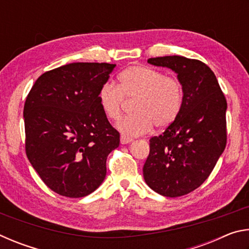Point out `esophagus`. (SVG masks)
Wrapping results in <instances>:
<instances>
[{"instance_id": "34e87169", "label": "esophagus", "mask_w": 249, "mask_h": 249, "mask_svg": "<svg viewBox=\"0 0 249 249\" xmlns=\"http://www.w3.org/2000/svg\"><path fill=\"white\" fill-rule=\"evenodd\" d=\"M130 142H133L132 138L125 136V135H122L121 136V144H128Z\"/></svg>"}]
</instances>
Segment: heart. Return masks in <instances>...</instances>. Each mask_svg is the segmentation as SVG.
Masks as SVG:
<instances>
[{"mask_svg":"<svg viewBox=\"0 0 249 249\" xmlns=\"http://www.w3.org/2000/svg\"><path fill=\"white\" fill-rule=\"evenodd\" d=\"M99 103L107 119L117 121L125 99L135 100L133 112L117 123L127 136H140L153 127L162 129L177 120L183 103V87L178 78L146 66H132L119 75V87L105 83L99 91Z\"/></svg>","mask_w":249,"mask_h":249,"instance_id":"obj_1","label":"heart"}]
</instances>
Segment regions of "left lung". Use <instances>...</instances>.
Masks as SVG:
<instances>
[{
    "instance_id": "left-lung-1",
    "label": "left lung",
    "mask_w": 249,
    "mask_h": 249,
    "mask_svg": "<svg viewBox=\"0 0 249 249\" xmlns=\"http://www.w3.org/2000/svg\"><path fill=\"white\" fill-rule=\"evenodd\" d=\"M147 61L178 74L183 103L174 123L149 140L150 150L142 174L155 192L181 196L208 179L225 149L227 102L215 74L204 62L182 56Z\"/></svg>"
}]
</instances>
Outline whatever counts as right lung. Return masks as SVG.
<instances>
[{
    "instance_id": "right-lung-1",
    "label": "right lung",
    "mask_w": 249,
    "mask_h": 249,
    "mask_svg": "<svg viewBox=\"0 0 249 249\" xmlns=\"http://www.w3.org/2000/svg\"><path fill=\"white\" fill-rule=\"evenodd\" d=\"M116 65L73 62L40 75L24 105L25 150L40 179L67 197L93 192L120 133L99 103V91Z\"/></svg>"
}]
</instances>
